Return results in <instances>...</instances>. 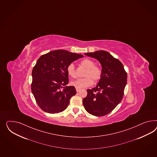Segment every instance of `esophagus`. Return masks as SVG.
Returning <instances> with one entry per match:
<instances>
[{
	"instance_id": "esophagus-1",
	"label": "esophagus",
	"mask_w": 157,
	"mask_h": 157,
	"mask_svg": "<svg viewBox=\"0 0 157 157\" xmlns=\"http://www.w3.org/2000/svg\"><path fill=\"white\" fill-rule=\"evenodd\" d=\"M76 90L77 92H78L80 91V89H78V88H76Z\"/></svg>"
}]
</instances>
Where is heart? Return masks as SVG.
Returning a JSON list of instances; mask_svg holds the SVG:
<instances>
[{
	"label": "heart",
	"instance_id": "1",
	"mask_svg": "<svg viewBox=\"0 0 157 157\" xmlns=\"http://www.w3.org/2000/svg\"><path fill=\"white\" fill-rule=\"evenodd\" d=\"M81 65L86 69L85 76L83 78H78L71 82V85L76 88H84L93 85L94 81L100 80L102 76V69L99 65H94V61L90 58H85L81 61ZM67 75L69 76L75 78L76 77L75 67L73 63L68 65L67 68Z\"/></svg>",
	"mask_w": 157,
	"mask_h": 157
}]
</instances>
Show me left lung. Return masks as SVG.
<instances>
[{
  "mask_svg": "<svg viewBox=\"0 0 157 157\" xmlns=\"http://www.w3.org/2000/svg\"><path fill=\"white\" fill-rule=\"evenodd\" d=\"M85 54L99 61L103 74L96 87L86 90L87 96L82 103L89 113L103 117L111 112L121 101L127 75L122 63L107 52L99 50Z\"/></svg>",
  "mask_w": 157,
  "mask_h": 157,
  "instance_id": "left-lung-1",
  "label": "left lung"
}]
</instances>
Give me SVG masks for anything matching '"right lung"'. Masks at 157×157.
<instances>
[{
  "label": "right lung",
  "instance_id": "add662e5",
  "mask_svg": "<svg viewBox=\"0 0 157 157\" xmlns=\"http://www.w3.org/2000/svg\"><path fill=\"white\" fill-rule=\"evenodd\" d=\"M83 57L82 54L57 50L41 56L32 71L31 88L38 106L49 113L63 112L72 96L76 94L74 86H66L69 64Z\"/></svg>",
  "mask_w": 157,
  "mask_h": 157
}]
</instances>
